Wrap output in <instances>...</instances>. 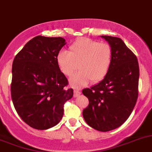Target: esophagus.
Masks as SVG:
<instances>
[{
  "label": "esophagus",
  "instance_id": "1",
  "mask_svg": "<svg viewBox=\"0 0 152 152\" xmlns=\"http://www.w3.org/2000/svg\"><path fill=\"white\" fill-rule=\"evenodd\" d=\"M81 94V91H79V90H74V97H78Z\"/></svg>",
  "mask_w": 152,
  "mask_h": 152
}]
</instances>
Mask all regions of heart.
<instances>
[{
	"instance_id": "obj_1",
	"label": "heart",
	"mask_w": 152,
	"mask_h": 152,
	"mask_svg": "<svg viewBox=\"0 0 152 152\" xmlns=\"http://www.w3.org/2000/svg\"><path fill=\"white\" fill-rule=\"evenodd\" d=\"M113 60V51L106 42L81 38L69 46L68 52L60 51L57 55V65L66 76H70L78 69L80 71L72 76L69 84L79 88L91 81L97 83L110 72Z\"/></svg>"
}]
</instances>
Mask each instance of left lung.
<instances>
[{
    "label": "left lung",
    "instance_id": "left-lung-1",
    "mask_svg": "<svg viewBox=\"0 0 152 152\" xmlns=\"http://www.w3.org/2000/svg\"><path fill=\"white\" fill-rule=\"evenodd\" d=\"M111 46L113 60L107 76L83 94L89 104L83 112L92 128L107 132L120 127L131 114L138 97L140 68L137 57L118 37L101 36Z\"/></svg>",
    "mask_w": 152,
    "mask_h": 152
}]
</instances>
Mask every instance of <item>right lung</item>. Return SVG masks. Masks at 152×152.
Here are the masks:
<instances>
[{
	"label": "right lung",
	"instance_id": "obj_1",
	"mask_svg": "<svg viewBox=\"0 0 152 152\" xmlns=\"http://www.w3.org/2000/svg\"><path fill=\"white\" fill-rule=\"evenodd\" d=\"M66 42L62 37L37 36L14 58L11 96L21 118L30 127L47 130L58 124L64 104L73 96L66 76L57 65V55Z\"/></svg>",
	"mask_w": 152,
	"mask_h": 152
}]
</instances>
